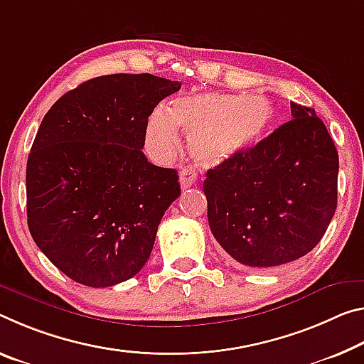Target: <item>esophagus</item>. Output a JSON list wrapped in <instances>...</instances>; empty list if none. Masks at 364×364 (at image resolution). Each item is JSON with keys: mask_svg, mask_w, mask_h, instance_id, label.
Listing matches in <instances>:
<instances>
[{"mask_svg": "<svg viewBox=\"0 0 364 364\" xmlns=\"http://www.w3.org/2000/svg\"><path fill=\"white\" fill-rule=\"evenodd\" d=\"M198 181V175H196V171L193 168H183L180 171V184L183 189H186L189 186H193V184Z\"/></svg>", "mask_w": 364, "mask_h": 364, "instance_id": "34e87169", "label": "esophagus"}]
</instances>
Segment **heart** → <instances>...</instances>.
<instances>
[{
	"instance_id": "b5f03b06",
	"label": "heart",
	"mask_w": 364,
	"mask_h": 364,
	"mask_svg": "<svg viewBox=\"0 0 364 364\" xmlns=\"http://www.w3.org/2000/svg\"><path fill=\"white\" fill-rule=\"evenodd\" d=\"M274 118V107L261 94L233 95L200 92L178 97L149 121L146 141L155 159L166 161L180 151V129L188 149L203 166H217L251 147Z\"/></svg>"
}]
</instances>
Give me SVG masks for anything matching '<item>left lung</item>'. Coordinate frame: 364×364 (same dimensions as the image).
I'll return each mask as SVG.
<instances>
[{
    "label": "left lung",
    "instance_id": "8db88e82",
    "mask_svg": "<svg viewBox=\"0 0 364 364\" xmlns=\"http://www.w3.org/2000/svg\"><path fill=\"white\" fill-rule=\"evenodd\" d=\"M290 107V121L204 180L210 232L246 267H279L308 255L337 209L336 144L313 108Z\"/></svg>",
    "mask_w": 364,
    "mask_h": 364
}]
</instances>
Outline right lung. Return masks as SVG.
<instances>
[{
	"mask_svg": "<svg viewBox=\"0 0 364 364\" xmlns=\"http://www.w3.org/2000/svg\"><path fill=\"white\" fill-rule=\"evenodd\" d=\"M181 89L154 74L85 80L48 109L27 159V223L40 251L77 284L105 288L151 257L178 171L142 152L154 108Z\"/></svg>",
	"mask_w": 364,
	"mask_h": 364,
	"instance_id": "1",
	"label": "right lung"
}]
</instances>
